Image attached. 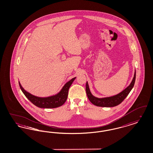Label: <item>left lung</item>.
I'll list each match as a JSON object with an SVG mask.
<instances>
[{
  "mask_svg": "<svg viewBox=\"0 0 153 153\" xmlns=\"http://www.w3.org/2000/svg\"><path fill=\"white\" fill-rule=\"evenodd\" d=\"M136 78V72L135 71L134 78L132 80L130 84L124 89L122 92L117 95L103 98H98L92 95L90 91L88 82L86 83V93L89 101L93 104L98 107H112L117 106L123 101L125 98L128 96L130 92L131 89L134 85Z\"/></svg>",
  "mask_w": 153,
  "mask_h": 153,
  "instance_id": "1",
  "label": "left lung"
}]
</instances>
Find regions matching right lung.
<instances>
[{
	"label": "right lung",
	"mask_w": 153,
	"mask_h": 153,
	"mask_svg": "<svg viewBox=\"0 0 153 153\" xmlns=\"http://www.w3.org/2000/svg\"><path fill=\"white\" fill-rule=\"evenodd\" d=\"M75 79L76 77H74L67 82L57 94L46 97H40L31 95L23 88L19 81V85L25 96L36 107L42 108H54L62 105L65 102L69 89Z\"/></svg>",
	"instance_id": "right-lung-1"
}]
</instances>
